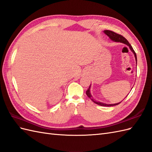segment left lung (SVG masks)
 <instances>
[{"instance_id": "left-lung-1", "label": "left lung", "mask_w": 152, "mask_h": 152, "mask_svg": "<svg viewBox=\"0 0 152 152\" xmlns=\"http://www.w3.org/2000/svg\"><path fill=\"white\" fill-rule=\"evenodd\" d=\"M104 33H105L108 37H109V38L111 39L112 40L115 41V42H118L124 43V44H126L128 46H129L130 50H132V52L134 53L135 58V60H136V61H137V56H136V54H135V53L134 51V50L133 49V48H132V45L130 44V43L128 42V40H126L125 38H124V37H123L122 35H121V34H119L116 33H115L114 31H110V30H104ZM90 88H91V85H90V86H89L88 88L87 89V91H86V94L87 95V96L88 97V98H91L92 102H94V103H95L96 104H99V105L103 106V107H111V106L118 105V104H119L121 103L120 102V103H115V104H104V103H103L97 102V101L94 100V99H93V98L92 97V96L91 94V92H90Z\"/></svg>"}]
</instances>
